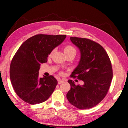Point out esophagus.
<instances>
[{
	"mask_svg": "<svg viewBox=\"0 0 128 128\" xmlns=\"http://www.w3.org/2000/svg\"><path fill=\"white\" fill-rule=\"evenodd\" d=\"M58 84H60L63 82H64V81L61 80V79H58Z\"/></svg>",
	"mask_w": 128,
	"mask_h": 128,
	"instance_id": "esophagus-1",
	"label": "esophagus"
}]
</instances>
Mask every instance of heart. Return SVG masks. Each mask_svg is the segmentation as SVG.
I'll use <instances>...</instances> for the list:
<instances>
[{"label": "heart", "instance_id": "heart-1", "mask_svg": "<svg viewBox=\"0 0 128 128\" xmlns=\"http://www.w3.org/2000/svg\"><path fill=\"white\" fill-rule=\"evenodd\" d=\"M64 52L65 54V56H67L69 55H75L76 53V50L74 46L71 45H66L64 48ZM52 54V52L49 54V56H50Z\"/></svg>", "mask_w": 128, "mask_h": 128}]
</instances>
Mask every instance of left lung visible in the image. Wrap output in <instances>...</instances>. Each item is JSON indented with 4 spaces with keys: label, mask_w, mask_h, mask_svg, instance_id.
<instances>
[{
    "label": "left lung",
    "mask_w": 128,
    "mask_h": 128,
    "mask_svg": "<svg viewBox=\"0 0 128 128\" xmlns=\"http://www.w3.org/2000/svg\"><path fill=\"white\" fill-rule=\"evenodd\" d=\"M70 39L81 53L79 64L70 76L82 80L84 84L76 85L68 80L70 89L67 98L77 108H90L99 104L108 93L113 76L111 62L99 43L85 38L71 37Z\"/></svg>",
    "instance_id": "8db88e82"
}]
</instances>
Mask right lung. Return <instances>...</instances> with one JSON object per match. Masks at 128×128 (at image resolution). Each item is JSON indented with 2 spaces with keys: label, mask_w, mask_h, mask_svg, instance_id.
<instances>
[{
  "label": "right lung",
  "mask_w": 128,
  "mask_h": 128,
  "mask_svg": "<svg viewBox=\"0 0 128 128\" xmlns=\"http://www.w3.org/2000/svg\"><path fill=\"white\" fill-rule=\"evenodd\" d=\"M66 35L38 34L23 43L12 58L10 76L15 92L30 104L45 102L54 92L58 81L52 76L40 78V64L47 62L49 54Z\"/></svg>",
  "instance_id": "obj_1"
}]
</instances>
